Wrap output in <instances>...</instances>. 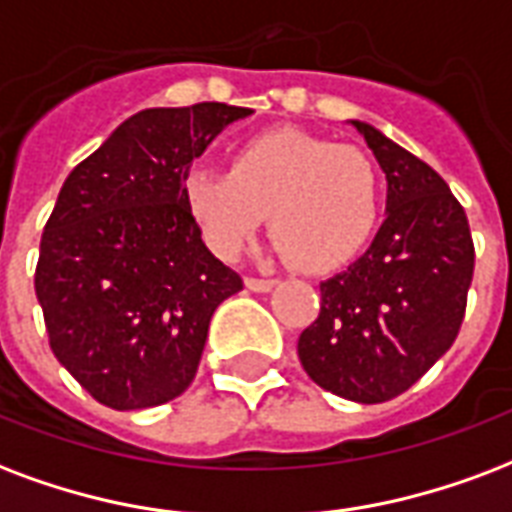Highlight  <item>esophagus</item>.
Returning a JSON list of instances; mask_svg holds the SVG:
<instances>
[{"label":"esophagus","instance_id":"esophagus-1","mask_svg":"<svg viewBox=\"0 0 512 512\" xmlns=\"http://www.w3.org/2000/svg\"><path fill=\"white\" fill-rule=\"evenodd\" d=\"M252 292H271L276 287V279H257V276H247V282H244Z\"/></svg>","mask_w":512,"mask_h":512}]
</instances>
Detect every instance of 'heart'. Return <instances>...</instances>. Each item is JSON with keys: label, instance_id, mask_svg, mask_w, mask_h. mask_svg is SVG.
<instances>
[{"label": "heart", "instance_id": "b5f03b06", "mask_svg": "<svg viewBox=\"0 0 512 512\" xmlns=\"http://www.w3.org/2000/svg\"><path fill=\"white\" fill-rule=\"evenodd\" d=\"M182 201L222 260H236L268 214L287 260L306 273H327L360 255L373 236L381 185L373 161L357 147L271 128L233 150L230 171H187Z\"/></svg>", "mask_w": 512, "mask_h": 512}]
</instances>
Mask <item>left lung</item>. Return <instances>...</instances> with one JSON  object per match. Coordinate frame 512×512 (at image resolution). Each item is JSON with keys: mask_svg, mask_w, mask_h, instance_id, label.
I'll list each match as a JSON object with an SVG mask.
<instances>
[{"mask_svg": "<svg viewBox=\"0 0 512 512\" xmlns=\"http://www.w3.org/2000/svg\"><path fill=\"white\" fill-rule=\"evenodd\" d=\"M386 174V220L360 260L319 284V317L298 357L314 384L354 403H386L451 349L473 282L467 214L438 171L351 120Z\"/></svg>", "mask_w": 512, "mask_h": 512, "instance_id": "left-lung-1", "label": "left lung"}]
</instances>
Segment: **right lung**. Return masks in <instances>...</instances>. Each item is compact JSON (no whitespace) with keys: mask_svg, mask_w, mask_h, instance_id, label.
<instances>
[{"mask_svg":"<svg viewBox=\"0 0 512 512\" xmlns=\"http://www.w3.org/2000/svg\"><path fill=\"white\" fill-rule=\"evenodd\" d=\"M247 107L142 109L66 177L39 241L34 290L50 349L115 411L185 392L222 300L244 287L201 241L182 179Z\"/></svg>","mask_w":512,"mask_h":512,"instance_id":"add662e5","label":"right lung"}]
</instances>
